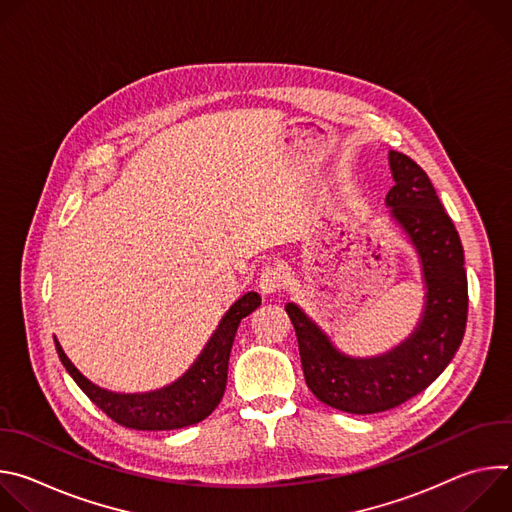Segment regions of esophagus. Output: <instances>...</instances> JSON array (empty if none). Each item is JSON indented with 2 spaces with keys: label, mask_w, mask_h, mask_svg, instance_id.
I'll use <instances>...</instances> for the list:
<instances>
[{
  "label": "esophagus",
  "mask_w": 512,
  "mask_h": 512,
  "mask_svg": "<svg viewBox=\"0 0 512 512\" xmlns=\"http://www.w3.org/2000/svg\"><path fill=\"white\" fill-rule=\"evenodd\" d=\"M281 279H283L281 269L275 265H267L259 273V289L263 294H275V291L281 287Z\"/></svg>",
  "instance_id": "1"
}]
</instances>
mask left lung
<instances>
[{"instance_id":"1","label":"left lung","mask_w":512,"mask_h":512,"mask_svg":"<svg viewBox=\"0 0 512 512\" xmlns=\"http://www.w3.org/2000/svg\"><path fill=\"white\" fill-rule=\"evenodd\" d=\"M395 186L385 202L421 259L425 306L419 324L393 350L352 358L340 352L306 312L287 304L308 389L318 401L356 415L393 409L425 391L454 358L468 320V279L458 231L429 176L405 154L391 152Z\"/></svg>"}]
</instances>
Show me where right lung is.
Listing matches in <instances>:
<instances>
[{"label":"right lung","mask_w":512,"mask_h":512,"mask_svg":"<svg viewBox=\"0 0 512 512\" xmlns=\"http://www.w3.org/2000/svg\"><path fill=\"white\" fill-rule=\"evenodd\" d=\"M261 306L257 291L239 298L221 324L214 330L204 350L192 367L176 383L150 393H113L97 387L68 360L60 342L54 338L56 352L68 375L83 389V393L115 423L141 431H168L194 425L206 419L221 403L227 387L229 356L237 328L245 316Z\"/></svg>","instance_id":"add662e5"}]
</instances>
